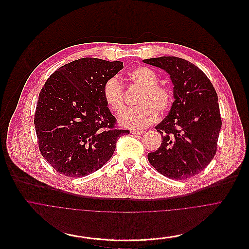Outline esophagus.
I'll use <instances>...</instances> for the list:
<instances>
[{
    "label": "esophagus",
    "instance_id": "1",
    "mask_svg": "<svg viewBox=\"0 0 249 249\" xmlns=\"http://www.w3.org/2000/svg\"><path fill=\"white\" fill-rule=\"evenodd\" d=\"M130 133L133 134V135H141V134L144 133V131L143 130H136V129H134V130H131Z\"/></svg>",
    "mask_w": 249,
    "mask_h": 249
}]
</instances>
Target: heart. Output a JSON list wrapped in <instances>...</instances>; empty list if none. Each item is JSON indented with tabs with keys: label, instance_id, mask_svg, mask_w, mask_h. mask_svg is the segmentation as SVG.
Listing matches in <instances>:
<instances>
[{
	"label": "heart",
	"instance_id": "heart-1",
	"mask_svg": "<svg viewBox=\"0 0 249 249\" xmlns=\"http://www.w3.org/2000/svg\"><path fill=\"white\" fill-rule=\"evenodd\" d=\"M128 77L142 91L137 98L138 107L124 110L120 124L127 128H144L157 121L159 113L164 114L170 109L173 95L169 88L158 84L157 74L147 67L134 68ZM103 97L114 113H121L124 107V87L118 77L113 76L104 83Z\"/></svg>",
	"mask_w": 249,
	"mask_h": 249
}]
</instances>
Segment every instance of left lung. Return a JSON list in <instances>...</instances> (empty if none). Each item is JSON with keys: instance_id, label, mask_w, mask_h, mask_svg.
Instances as JSON below:
<instances>
[{"instance_id": "8db88e82", "label": "left lung", "mask_w": 249, "mask_h": 249, "mask_svg": "<svg viewBox=\"0 0 249 249\" xmlns=\"http://www.w3.org/2000/svg\"><path fill=\"white\" fill-rule=\"evenodd\" d=\"M166 71L174 84L175 101L155 128L163 141L148 161L160 174L186 179L203 171L217 152L222 120L216 90L195 65L178 57L143 60Z\"/></svg>"}]
</instances>
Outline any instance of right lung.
I'll return each instance as SVG.
<instances>
[{
    "instance_id": "obj_1",
    "label": "right lung",
    "mask_w": 249,
    "mask_h": 249,
    "mask_svg": "<svg viewBox=\"0 0 249 249\" xmlns=\"http://www.w3.org/2000/svg\"><path fill=\"white\" fill-rule=\"evenodd\" d=\"M124 68L123 62L83 58L51 74L42 87L34 124L39 150L58 173L85 177L113 156L119 137L103 97V85Z\"/></svg>"
}]
</instances>
